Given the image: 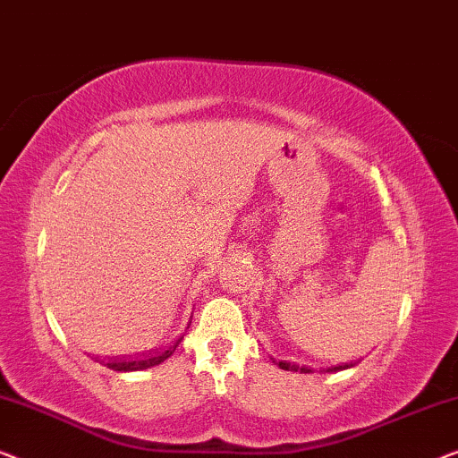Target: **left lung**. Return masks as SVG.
I'll use <instances>...</instances> for the list:
<instances>
[{
	"label": "left lung",
	"mask_w": 458,
	"mask_h": 458,
	"mask_svg": "<svg viewBox=\"0 0 458 458\" xmlns=\"http://www.w3.org/2000/svg\"><path fill=\"white\" fill-rule=\"evenodd\" d=\"M276 363V360H274ZM278 367H282V369H286V371H301V373H309L311 369H307V367H299V365H294V363H286V360H280V363H276ZM349 367H352V363H344V365H338V367H332V369H327V371H340V369H349Z\"/></svg>",
	"instance_id": "1"
}]
</instances>
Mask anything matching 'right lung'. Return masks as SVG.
Instances as JSON below:
<instances>
[{
  "mask_svg": "<svg viewBox=\"0 0 458 458\" xmlns=\"http://www.w3.org/2000/svg\"><path fill=\"white\" fill-rule=\"evenodd\" d=\"M184 336H180L176 343H172L167 349L162 351H149V352H143V355L139 357H126V359H114V360H107V367L114 371H140V369H149L153 365H159L164 363V360L174 355V351H176V346L182 343Z\"/></svg>",
  "mask_w": 458,
  "mask_h": 458,
  "instance_id": "right-lung-1",
  "label": "right lung"
}]
</instances>
